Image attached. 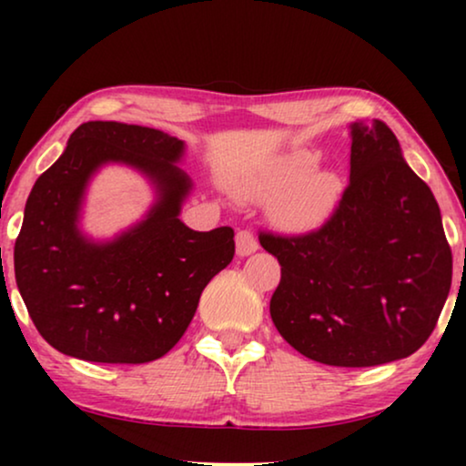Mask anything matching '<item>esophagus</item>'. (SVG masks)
<instances>
[{"mask_svg": "<svg viewBox=\"0 0 466 466\" xmlns=\"http://www.w3.org/2000/svg\"><path fill=\"white\" fill-rule=\"evenodd\" d=\"M235 244H238L239 257H248V254L258 250V241L254 238L250 228H241V231H238V235H235Z\"/></svg>", "mask_w": 466, "mask_h": 466, "instance_id": "1", "label": "esophagus"}]
</instances>
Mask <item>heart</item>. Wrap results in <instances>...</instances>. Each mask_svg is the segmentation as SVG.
Instances as JSON below:
<instances>
[{
    "label": "heart",
    "mask_w": 466,
    "mask_h": 466,
    "mask_svg": "<svg viewBox=\"0 0 466 466\" xmlns=\"http://www.w3.org/2000/svg\"><path fill=\"white\" fill-rule=\"evenodd\" d=\"M318 155L311 150H295L279 158L248 190L260 195H278L273 216L290 228H308L327 218L339 197L341 182L333 171H314Z\"/></svg>",
    "instance_id": "obj_1"
}]
</instances>
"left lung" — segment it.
Listing matches in <instances>:
<instances>
[{"mask_svg":"<svg viewBox=\"0 0 466 466\" xmlns=\"http://www.w3.org/2000/svg\"><path fill=\"white\" fill-rule=\"evenodd\" d=\"M282 267L269 311L297 352L375 367L422 348L451 286L441 212L384 120L352 125L350 182L322 227L260 231Z\"/></svg>","mask_w":466,"mask_h":466,"instance_id":"obj_1","label":"left lung"}]
</instances>
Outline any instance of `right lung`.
<instances>
[{
    "mask_svg": "<svg viewBox=\"0 0 466 466\" xmlns=\"http://www.w3.org/2000/svg\"><path fill=\"white\" fill-rule=\"evenodd\" d=\"M184 142L150 127L88 120L37 177L15 244L16 286L35 329L74 359L139 365L161 359L193 320L203 289L235 254L231 227L193 231L177 218L193 182L177 167ZM106 162L148 175L159 199L106 245L77 228L81 197Z\"/></svg>",
    "mask_w": 466,
    "mask_h": 466,
    "instance_id": "add662e5",
    "label": "right lung"
}]
</instances>
